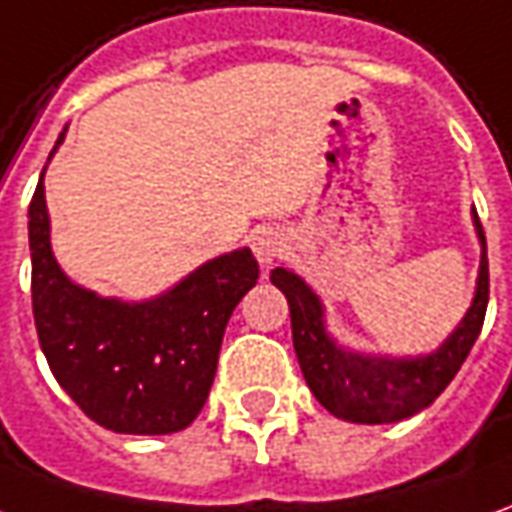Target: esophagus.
I'll return each mask as SVG.
<instances>
[{
  "label": "esophagus",
  "mask_w": 512,
  "mask_h": 512,
  "mask_svg": "<svg viewBox=\"0 0 512 512\" xmlns=\"http://www.w3.org/2000/svg\"><path fill=\"white\" fill-rule=\"evenodd\" d=\"M249 243H252V252H255V257L263 263V266H269L274 257L283 252L285 246V238L280 229L274 227H263V229H255L252 232V238H249Z\"/></svg>",
  "instance_id": "34e87169"
}]
</instances>
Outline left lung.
<instances>
[{
    "label": "left lung",
    "mask_w": 512,
    "mask_h": 512,
    "mask_svg": "<svg viewBox=\"0 0 512 512\" xmlns=\"http://www.w3.org/2000/svg\"><path fill=\"white\" fill-rule=\"evenodd\" d=\"M474 227L482 243L474 302L457 330L429 356L389 358L344 350L328 336L325 308L305 280L283 266L271 271V283L288 300L291 336L302 375L316 401L330 415L350 423H398L403 417H412L431 406L451 384V378L460 373L462 361L468 358L482 330L490 294L488 246L476 212Z\"/></svg>",
    "instance_id": "obj_1"
}]
</instances>
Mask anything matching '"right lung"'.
Instances as JSON below:
<instances>
[{"instance_id":"obj_1","label":"right lung","mask_w":512,"mask_h":512,"mask_svg":"<svg viewBox=\"0 0 512 512\" xmlns=\"http://www.w3.org/2000/svg\"><path fill=\"white\" fill-rule=\"evenodd\" d=\"M41 179L27 224L33 316L55 381L103 429L117 434L187 429L210 395L229 316L257 283L255 255L235 249L215 257L156 300L97 297L72 283L52 255Z\"/></svg>"}]
</instances>
